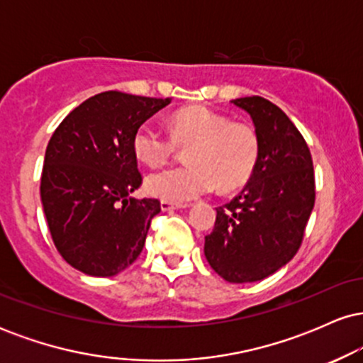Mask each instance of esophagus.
I'll use <instances>...</instances> for the list:
<instances>
[{"instance_id": "obj_1", "label": "esophagus", "mask_w": 363, "mask_h": 363, "mask_svg": "<svg viewBox=\"0 0 363 363\" xmlns=\"http://www.w3.org/2000/svg\"><path fill=\"white\" fill-rule=\"evenodd\" d=\"M160 206L164 211H174V210H179V208H182L184 205H177V203H170V201H162Z\"/></svg>"}]
</instances>
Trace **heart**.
<instances>
[{"instance_id":"b5f03b06","label":"heart","mask_w":363,"mask_h":363,"mask_svg":"<svg viewBox=\"0 0 363 363\" xmlns=\"http://www.w3.org/2000/svg\"><path fill=\"white\" fill-rule=\"evenodd\" d=\"M189 148V165L160 170L147 177V191L170 203L191 201L218 187L222 193L242 189L261 158V138L247 123H232L210 107L191 106L174 112L170 135L143 123L133 135L135 155L152 167L164 165L177 148Z\"/></svg>"}]
</instances>
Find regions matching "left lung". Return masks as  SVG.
<instances>
[{
  "label": "left lung",
  "mask_w": 363,
  "mask_h": 363,
  "mask_svg": "<svg viewBox=\"0 0 363 363\" xmlns=\"http://www.w3.org/2000/svg\"><path fill=\"white\" fill-rule=\"evenodd\" d=\"M232 102L251 116L261 158L240 194L216 208L205 256L223 280L249 283L278 272L297 254L314 208L315 179L311 150L280 107L257 95Z\"/></svg>",
  "instance_id": "obj_1"
}]
</instances>
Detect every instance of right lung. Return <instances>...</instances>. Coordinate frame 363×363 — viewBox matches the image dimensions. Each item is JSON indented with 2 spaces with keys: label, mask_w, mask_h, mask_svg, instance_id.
Masks as SVG:
<instances>
[{
  "label": "right lung",
  "mask_w": 363,
  "mask_h": 363,
  "mask_svg": "<svg viewBox=\"0 0 363 363\" xmlns=\"http://www.w3.org/2000/svg\"><path fill=\"white\" fill-rule=\"evenodd\" d=\"M170 99L109 90L62 119L49 140L40 199L62 259L90 277H114L143 251L155 198H133L143 182L133 135Z\"/></svg>",
  "instance_id": "obj_1"
}]
</instances>
